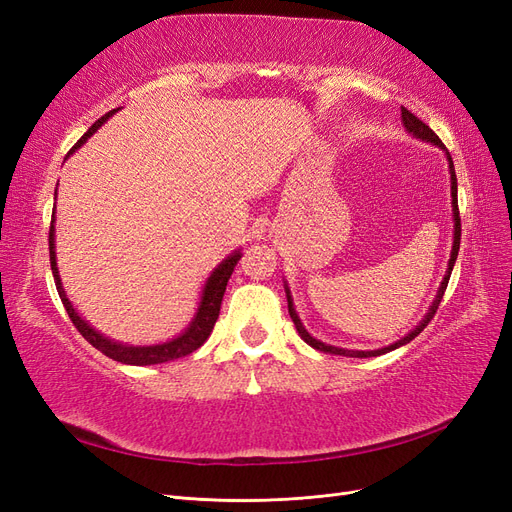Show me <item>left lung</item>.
<instances>
[{"label": "left lung", "mask_w": 512, "mask_h": 512, "mask_svg": "<svg viewBox=\"0 0 512 512\" xmlns=\"http://www.w3.org/2000/svg\"><path fill=\"white\" fill-rule=\"evenodd\" d=\"M401 119H404V126L408 128V132H412L414 136H418V138H423V141H429V143H433V145H438V147H442L444 151H446V147H444V143L440 141V136L433 132L427 123H423L421 119H418L412 111H408L406 106H401ZM446 158H448V168H451V196H453V218H455V239H453V252H451V260H448V271H446V275H444V282H442V286H440V290H438V297H436V301H433V305L429 307V314L423 318V322L418 324V327L412 331V333H408L404 339H399V342H395V344H391V346H386V348H380V350H369V352H359V350H342V348H335V346H327V344H322V342H318V339H314L312 335H309L307 331H305V327L301 324V320H299V316H297V312H294V307H292V301H290V292L286 290V297H288V312H290V318H292V322H294V327H297V331H299V335L305 339V342L312 346V348H316V350H322V352H329V354H342V356H356V359H367V356H380V354H384V352H391V350H395V348H399V346H404V344H408V342H412V339L421 333L427 324H429V320L436 316V312H438V305H440V301H442V297H444V290H446V286H448V280H451V271H453V267H455V260H457V254H459V243H461V218H459V205H457V175H455V166H453V158H451V153L446 151Z\"/></svg>", "instance_id": "1"}]
</instances>
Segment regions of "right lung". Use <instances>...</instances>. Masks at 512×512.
Instances as JSON below:
<instances>
[{"mask_svg":"<svg viewBox=\"0 0 512 512\" xmlns=\"http://www.w3.org/2000/svg\"><path fill=\"white\" fill-rule=\"evenodd\" d=\"M115 111L106 113L104 117H100L94 126H91L81 138L79 143H76L70 153L81 147L87 136L94 134L102 123L111 117ZM55 222V211L51 215V228H49V256H51V269H53V277H55V286H57V292H59V299L61 303H64L66 312L72 320V324L76 327V331H79L87 342L98 348L102 354H106L108 359L113 361H119V363H126V365H156V363H166V361H173V359H179V356H185V354H192L194 350H198L200 346H203L207 342V337L211 335L213 327H215V320H218L220 316V307H222V299H224V292H226V284L230 280L232 271H235L237 262L241 258L239 252H235L232 256H228L222 265L213 271V275L209 277V282L205 286V292H203V301H200V307L196 312V318L192 320V324L188 327V331L181 333L177 339H173V342H166V344H158V346H123V344H117V342H111V339H106L104 335H100L98 331H94L89 327V324L76 314V309L72 307V303L68 301L66 292H64V286H61V280H59V273H57V262H55V235H53V226Z\"/></svg>","mask_w":512,"mask_h":512,"instance_id":"right-lung-1","label":"right lung"}]
</instances>
